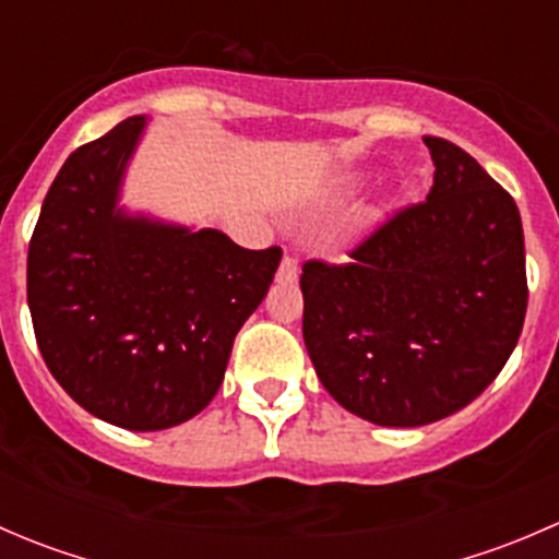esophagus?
Instances as JSON below:
<instances>
[{"instance_id":"34e87169","label":"esophagus","mask_w":559,"mask_h":559,"mask_svg":"<svg viewBox=\"0 0 559 559\" xmlns=\"http://www.w3.org/2000/svg\"><path fill=\"white\" fill-rule=\"evenodd\" d=\"M297 273H300V267H297V259L286 253V257L281 259L278 273H275V278H278V284H295Z\"/></svg>"}]
</instances>
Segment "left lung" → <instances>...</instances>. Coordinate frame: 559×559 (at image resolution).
I'll use <instances>...</instances> for the list:
<instances>
[{
    "instance_id": "left-lung-1",
    "label": "left lung",
    "mask_w": 559,
    "mask_h": 559,
    "mask_svg": "<svg viewBox=\"0 0 559 559\" xmlns=\"http://www.w3.org/2000/svg\"><path fill=\"white\" fill-rule=\"evenodd\" d=\"M427 200L394 211L348 251L308 259L302 337L346 411L384 427L452 416L509 362L527 311L514 197L460 145L425 138Z\"/></svg>"
}]
</instances>
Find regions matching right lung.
Instances as JSON below:
<instances>
[{
  "label": "right lung",
  "mask_w": 559,
  "mask_h": 559,
  "mask_svg": "<svg viewBox=\"0 0 559 559\" xmlns=\"http://www.w3.org/2000/svg\"><path fill=\"white\" fill-rule=\"evenodd\" d=\"M145 118L72 151L45 194L26 300L50 376L97 419L148 432L200 414L243 321L267 295L281 248L116 211Z\"/></svg>",
  "instance_id": "right-lung-1"
}]
</instances>
